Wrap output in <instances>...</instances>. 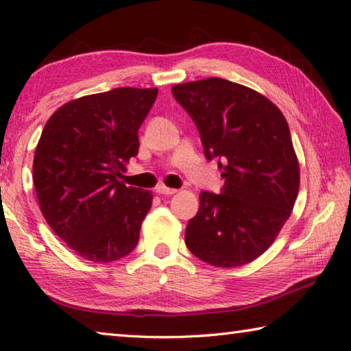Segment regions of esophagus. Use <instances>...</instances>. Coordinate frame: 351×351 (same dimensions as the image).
I'll list each match as a JSON object with an SVG mask.
<instances>
[{
  "label": "esophagus",
  "mask_w": 351,
  "mask_h": 351,
  "mask_svg": "<svg viewBox=\"0 0 351 351\" xmlns=\"http://www.w3.org/2000/svg\"><path fill=\"white\" fill-rule=\"evenodd\" d=\"M156 192L159 193V195H173L176 192V189H170V187H165V186H158L156 187Z\"/></svg>",
  "instance_id": "34e87169"
}]
</instances>
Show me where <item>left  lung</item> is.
<instances>
[{
	"instance_id": "obj_1",
	"label": "left lung",
	"mask_w": 351,
	"mask_h": 351,
	"mask_svg": "<svg viewBox=\"0 0 351 351\" xmlns=\"http://www.w3.org/2000/svg\"><path fill=\"white\" fill-rule=\"evenodd\" d=\"M171 93L225 180L220 193H199L186 245L215 267L252 263L274 243L298 195L300 167L285 115L261 93L221 77L178 84Z\"/></svg>"
}]
</instances>
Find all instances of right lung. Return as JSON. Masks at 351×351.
Returning a JSON list of instances; mask_svg holds the SVG:
<instances>
[{"instance_id": "add662e5", "label": "right lung", "mask_w": 351, "mask_h": 351, "mask_svg": "<svg viewBox=\"0 0 351 351\" xmlns=\"http://www.w3.org/2000/svg\"><path fill=\"white\" fill-rule=\"evenodd\" d=\"M158 88L119 87L64 104L37 143L32 180L51 230L92 263L136 248L153 193L120 181Z\"/></svg>"}]
</instances>
